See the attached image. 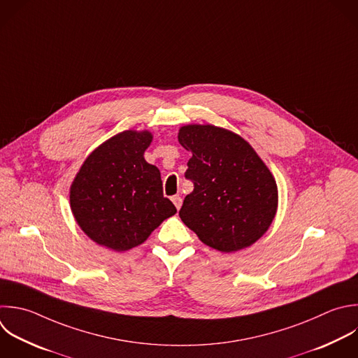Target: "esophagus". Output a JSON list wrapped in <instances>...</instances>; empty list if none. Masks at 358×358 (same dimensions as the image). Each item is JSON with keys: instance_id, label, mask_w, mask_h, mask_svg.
<instances>
[{"instance_id": "esophagus-1", "label": "esophagus", "mask_w": 358, "mask_h": 358, "mask_svg": "<svg viewBox=\"0 0 358 358\" xmlns=\"http://www.w3.org/2000/svg\"><path fill=\"white\" fill-rule=\"evenodd\" d=\"M172 201H173L175 207L179 210L180 206H182V197H180V196H173V197H172Z\"/></svg>"}]
</instances>
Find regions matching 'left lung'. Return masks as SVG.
I'll return each instance as SVG.
<instances>
[{"label":"left lung","instance_id":"left-lung-1","mask_svg":"<svg viewBox=\"0 0 358 358\" xmlns=\"http://www.w3.org/2000/svg\"><path fill=\"white\" fill-rule=\"evenodd\" d=\"M179 143L193 155L185 178L193 192L179 217L203 243L236 252L255 243L277 210V185L255 150L238 134L215 126H185Z\"/></svg>","mask_w":358,"mask_h":358}]
</instances>
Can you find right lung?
Masks as SVG:
<instances>
[{
	"mask_svg": "<svg viewBox=\"0 0 358 358\" xmlns=\"http://www.w3.org/2000/svg\"><path fill=\"white\" fill-rule=\"evenodd\" d=\"M151 140L148 131L116 134L87 158L74 179L73 214L96 243L129 250L176 213L164 197L159 169L144 159Z\"/></svg>",
	"mask_w": 358,
	"mask_h": 358,
	"instance_id": "1",
	"label": "right lung"
}]
</instances>
